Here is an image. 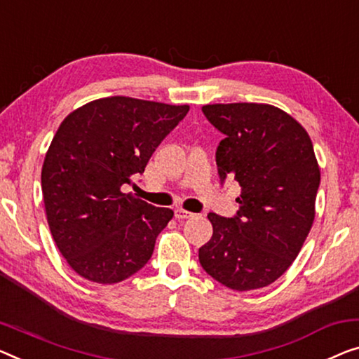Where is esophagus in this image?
<instances>
[{"instance_id":"34e87169","label":"esophagus","mask_w":359,"mask_h":359,"mask_svg":"<svg viewBox=\"0 0 359 359\" xmlns=\"http://www.w3.org/2000/svg\"><path fill=\"white\" fill-rule=\"evenodd\" d=\"M174 214H175V219H179V221H184V219H191V217H195V214H194V212L185 211V210H175V211H174Z\"/></svg>"}]
</instances>
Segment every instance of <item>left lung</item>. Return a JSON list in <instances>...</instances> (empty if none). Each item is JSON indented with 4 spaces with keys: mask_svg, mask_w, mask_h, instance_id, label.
I'll return each instance as SVG.
<instances>
[{
    "mask_svg": "<svg viewBox=\"0 0 359 359\" xmlns=\"http://www.w3.org/2000/svg\"><path fill=\"white\" fill-rule=\"evenodd\" d=\"M224 133L216 149L224 184L237 180L242 194L233 217L210 212L212 237L198 251L212 279L247 292L279 279L302 250L314 221L320 170L308 132L271 104L203 106Z\"/></svg>",
    "mask_w": 359,
    "mask_h": 359,
    "instance_id": "1",
    "label": "left lung"
}]
</instances>
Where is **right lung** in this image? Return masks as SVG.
<instances>
[{"instance_id":"add662e5","label":"right lung","mask_w":359,"mask_h":359,"mask_svg":"<svg viewBox=\"0 0 359 359\" xmlns=\"http://www.w3.org/2000/svg\"><path fill=\"white\" fill-rule=\"evenodd\" d=\"M189 109L109 96L61 122L43 163L41 191L56 247L83 279L122 282L151 258L174 211L124 194L122 187L143 174Z\"/></svg>"}]
</instances>
